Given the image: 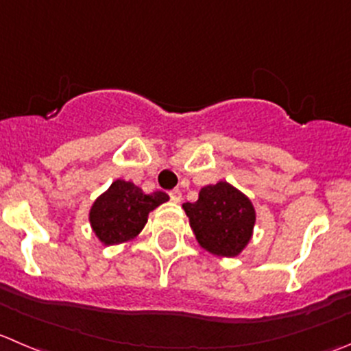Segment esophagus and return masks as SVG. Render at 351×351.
<instances>
[{
    "label": "esophagus",
    "mask_w": 351,
    "mask_h": 351,
    "mask_svg": "<svg viewBox=\"0 0 351 351\" xmlns=\"http://www.w3.org/2000/svg\"><path fill=\"white\" fill-rule=\"evenodd\" d=\"M169 199L173 200V202H182V190L180 189H175L169 192Z\"/></svg>",
    "instance_id": "obj_1"
}]
</instances>
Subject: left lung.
Wrapping results in <instances>:
<instances>
[{
	"mask_svg": "<svg viewBox=\"0 0 351 351\" xmlns=\"http://www.w3.org/2000/svg\"><path fill=\"white\" fill-rule=\"evenodd\" d=\"M183 209L199 243L213 254L234 257L250 240L255 223L254 206L230 183L204 186L199 200L185 202Z\"/></svg>",
	"mask_w": 351,
	"mask_h": 351,
	"instance_id": "8db88e82",
	"label": "left lung"
}]
</instances>
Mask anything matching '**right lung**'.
<instances>
[{
	"label": "right lung",
	"mask_w": 351,
	"mask_h": 351,
	"mask_svg": "<svg viewBox=\"0 0 351 351\" xmlns=\"http://www.w3.org/2000/svg\"><path fill=\"white\" fill-rule=\"evenodd\" d=\"M168 199V193L159 190L144 193L135 183L117 180L90 209L94 233L104 245L130 240L145 226L149 213Z\"/></svg>",
	"instance_id": "right-lung-1"
}]
</instances>
